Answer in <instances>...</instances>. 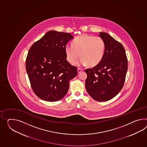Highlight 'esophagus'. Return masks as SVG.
Segmentation results:
<instances>
[{"instance_id": "esophagus-1", "label": "esophagus", "mask_w": 147, "mask_h": 147, "mask_svg": "<svg viewBox=\"0 0 147 147\" xmlns=\"http://www.w3.org/2000/svg\"><path fill=\"white\" fill-rule=\"evenodd\" d=\"M83 71V70L82 69H80V68H78V69H77V71H78V73L79 74V73H80L81 72Z\"/></svg>"}]
</instances>
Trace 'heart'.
<instances>
[{
	"label": "heart",
	"mask_w": 147,
	"mask_h": 147,
	"mask_svg": "<svg viewBox=\"0 0 147 147\" xmlns=\"http://www.w3.org/2000/svg\"><path fill=\"white\" fill-rule=\"evenodd\" d=\"M105 52L103 38L87 34L78 36L73 40L72 45H67L65 52L69 63L74 64L80 57L79 65L94 67L101 61Z\"/></svg>",
	"instance_id": "1"
}]
</instances>
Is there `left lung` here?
<instances>
[{"mask_svg": "<svg viewBox=\"0 0 147 147\" xmlns=\"http://www.w3.org/2000/svg\"><path fill=\"white\" fill-rule=\"evenodd\" d=\"M105 42V52L101 61L87 69L85 87L94 100L107 101L116 96L123 88L128 68L124 47L109 34L100 32Z\"/></svg>", "mask_w": 147, "mask_h": 147, "instance_id": "1", "label": "left lung"}]
</instances>
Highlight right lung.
Wrapping results in <instances>:
<instances>
[{
	"instance_id": "right-lung-1",
	"label": "right lung",
	"mask_w": 147,
	"mask_h": 147,
	"mask_svg": "<svg viewBox=\"0 0 147 147\" xmlns=\"http://www.w3.org/2000/svg\"><path fill=\"white\" fill-rule=\"evenodd\" d=\"M74 37L65 32L49 31L29 50L26 70L34 94L46 101H59L77 75V68L66 60L65 47Z\"/></svg>"
}]
</instances>
